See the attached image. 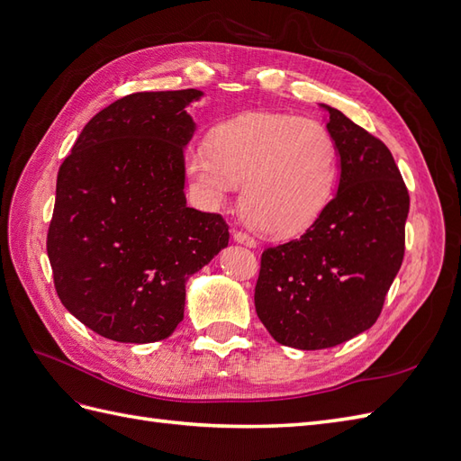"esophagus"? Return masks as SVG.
Masks as SVG:
<instances>
[{"mask_svg": "<svg viewBox=\"0 0 461 461\" xmlns=\"http://www.w3.org/2000/svg\"><path fill=\"white\" fill-rule=\"evenodd\" d=\"M232 239L239 242V244H244V246H248V248H256L258 246V240L254 239V236H249V234H246V232H242V230H236L234 234H232Z\"/></svg>", "mask_w": 461, "mask_h": 461, "instance_id": "esophagus-1", "label": "esophagus"}]
</instances>
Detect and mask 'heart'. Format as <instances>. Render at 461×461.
<instances>
[{
    "mask_svg": "<svg viewBox=\"0 0 461 461\" xmlns=\"http://www.w3.org/2000/svg\"><path fill=\"white\" fill-rule=\"evenodd\" d=\"M186 171L209 203H222L244 185L249 225L288 239L310 229L329 205L339 148L323 122L258 111L219 124L209 146L188 153Z\"/></svg>",
    "mask_w": 461,
    "mask_h": 461,
    "instance_id": "1",
    "label": "heart"
}]
</instances>
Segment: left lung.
Segmentation results:
<instances>
[{"label":"left lung","mask_w":461,"mask_h":461,"mask_svg":"<svg viewBox=\"0 0 461 461\" xmlns=\"http://www.w3.org/2000/svg\"><path fill=\"white\" fill-rule=\"evenodd\" d=\"M323 107L340 156L339 192L300 239L265 249L254 294L271 337L298 350L332 348L373 327L406 249L410 194L393 153Z\"/></svg>","instance_id":"obj_1"}]
</instances>
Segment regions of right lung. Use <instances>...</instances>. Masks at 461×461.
Returning <instances> with one entry per match:
<instances>
[{
	"label": "right lung",
	"instance_id": "obj_1",
	"mask_svg": "<svg viewBox=\"0 0 461 461\" xmlns=\"http://www.w3.org/2000/svg\"><path fill=\"white\" fill-rule=\"evenodd\" d=\"M200 90L136 92L94 115L58 173L48 229L53 285L80 323L115 342L169 337L186 278L229 244L219 213L186 205V105Z\"/></svg>",
	"mask_w": 461,
	"mask_h": 461
}]
</instances>
